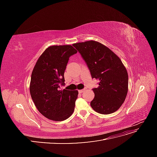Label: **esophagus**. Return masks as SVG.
Segmentation results:
<instances>
[{"instance_id": "34e87169", "label": "esophagus", "mask_w": 157, "mask_h": 157, "mask_svg": "<svg viewBox=\"0 0 157 157\" xmlns=\"http://www.w3.org/2000/svg\"><path fill=\"white\" fill-rule=\"evenodd\" d=\"M85 90H86V88H84V89H82V90H78V92L79 93H82V92H84Z\"/></svg>"}]
</instances>
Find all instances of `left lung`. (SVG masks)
I'll use <instances>...</instances> for the list:
<instances>
[{"instance_id": "8db88e82", "label": "left lung", "mask_w": 157, "mask_h": 157, "mask_svg": "<svg viewBox=\"0 0 157 157\" xmlns=\"http://www.w3.org/2000/svg\"><path fill=\"white\" fill-rule=\"evenodd\" d=\"M73 46L86 62L92 78L99 80L93 88L95 96L90 105L98 113L108 115L117 111L128 93V75L121 59L107 46L94 40Z\"/></svg>"}]
</instances>
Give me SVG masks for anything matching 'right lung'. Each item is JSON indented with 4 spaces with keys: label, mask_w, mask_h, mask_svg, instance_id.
Here are the masks:
<instances>
[{
    "label": "right lung",
    "mask_w": 157,
    "mask_h": 157,
    "mask_svg": "<svg viewBox=\"0 0 157 157\" xmlns=\"http://www.w3.org/2000/svg\"><path fill=\"white\" fill-rule=\"evenodd\" d=\"M71 45L52 46L38 59L33 70L30 94L36 107L48 119L61 121L72 115L77 90H61L69 58L77 54Z\"/></svg>",
    "instance_id": "obj_1"
}]
</instances>
